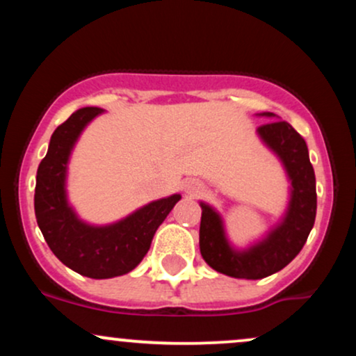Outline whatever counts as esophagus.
Segmentation results:
<instances>
[{"mask_svg": "<svg viewBox=\"0 0 356 356\" xmlns=\"http://www.w3.org/2000/svg\"><path fill=\"white\" fill-rule=\"evenodd\" d=\"M201 184L199 182H194V181H189V182H186L184 184V191H186V194H189V195H197L199 192H201Z\"/></svg>", "mask_w": 356, "mask_h": 356, "instance_id": "34e87169", "label": "esophagus"}]
</instances>
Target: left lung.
<instances>
[{"instance_id":"1","label":"left lung","mask_w":356,"mask_h":356,"mask_svg":"<svg viewBox=\"0 0 356 356\" xmlns=\"http://www.w3.org/2000/svg\"><path fill=\"white\" fill-rule=\"evenodd\" d=\"M275 117V113H261ZM257 136L283 162L291 181V197L283 220L251 248L238 251L229 244L220 216L201 202L199 248L207 264L218 273L239 280H261L288 266L298 256L316 218V179L305 138L288 122L276 120L257 127Z\"/></svg>"}]
</instances>
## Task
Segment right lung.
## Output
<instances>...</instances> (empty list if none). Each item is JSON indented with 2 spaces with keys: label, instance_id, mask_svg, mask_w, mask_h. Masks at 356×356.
<instances>
[{
  "label": "right lung",
  "instance_id": "obj_1",
  "mask_svg": "<svg viewBox=\"0 0 356 356\" xmlns=\"http://www.w3.org/2000/svg\"><path fill=\"white\" fill-rule=\"evenodd\" d=\"M104 112L85 107L56 127L40 162L35 187V216L44 241L65 266L81 276L107 280L127 275L144 259L157 227L181 194L159 199L108 226L83 222L67 201V167L72 149L88 122Z\"/></svg>",
  "mask_w": 356,
  "mask_h": 356
}]
</instances>
